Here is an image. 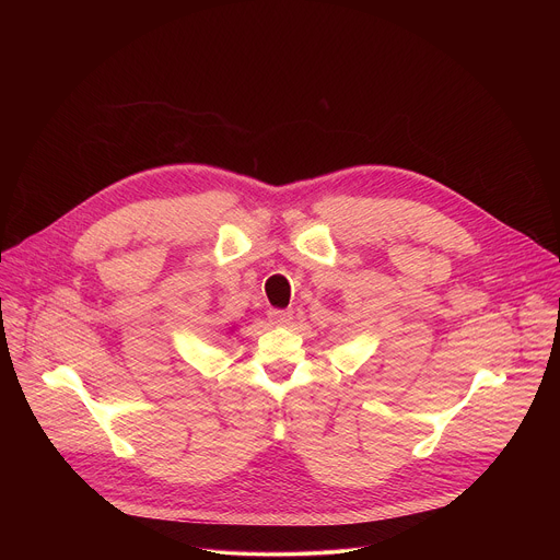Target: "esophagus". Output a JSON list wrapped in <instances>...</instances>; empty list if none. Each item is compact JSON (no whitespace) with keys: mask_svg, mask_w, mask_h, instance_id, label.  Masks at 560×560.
I'll use <instances>...</instances> for the list:
<instances>
[{"mask_svg":"<svg viewBox=\"0 0 560 560\" xmlns=\"http://www.w3.org/2000/svg\"><path fill=\"white\" fill-rule=\"evenodd\" d=\"M268 318H270L272 326L283 328V326H288L292 322V310H270Z\"/></svg>","mask_w":560,"mask_h":560,"instance_id":"1","label":"esophagus"}]
</instances>
